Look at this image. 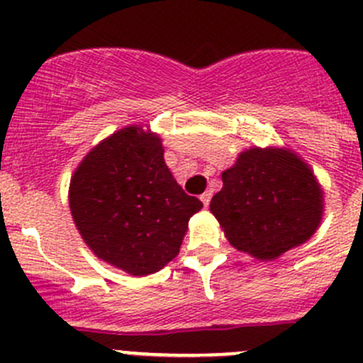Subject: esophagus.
I'll return each instance as SVG.
<instances>
[{
	"label": "esophagus",
	"instance_id": "34e87169",
	"mask_svg": "<svg viewBox=\"0 0 363 363\" xmlns=\"http://www.w3.org/2000/svg\"><path fill=\"white\" fill-rule=\"evenodd\" d=\"M211 196H213V191H206V193H202V195H200V200H202V203L203 206H209V202H211Z\"/></svg>",
	"mask_w": 363,
	"mask_h": 363
}]
</instances>
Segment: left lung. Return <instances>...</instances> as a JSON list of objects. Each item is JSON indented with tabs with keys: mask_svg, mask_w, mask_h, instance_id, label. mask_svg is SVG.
Segmentation results:
<instances>
[{
	"mask_svg": "<svg viewBox=\"0 0 363 363\" xmlns=\"http://www.w3.org/2000/svg\"><path fill=\"white\" fill-rule=\"evenodd\" d=\"M211 211L234 248L277 259L307 241L323 216V191L291 150L250 149L221 174Z\"/></svg>",
	"mask_w": 363,
	"mask_h": 363,
	"instance_id": "obj_1",
	"label": "left lung"
}]
</instances>
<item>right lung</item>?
<instances>
[{"mask_svg": "<svg viewBox=\"0 0 363 363\" xmlns=\"http://www.w3.org/2000/svg\"><path fill=\"white\" fill-rule=\"evenodd\" d=\"M163 152L156 135L131 125L90 150L70 179L81 238L99 259L135 277L167 266L202 209L172 177Z\"/></svg>", "mask_w": 363, "mask_h": 363, "instance_id": "add662e5", "label": "right lung"}]
</instances>
